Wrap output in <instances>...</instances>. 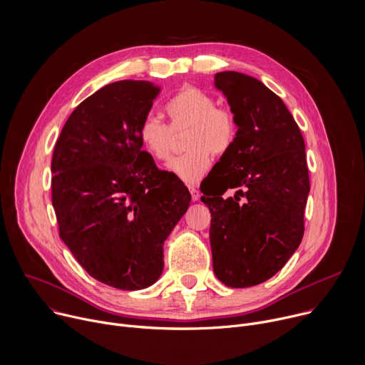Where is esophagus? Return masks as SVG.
<instances>
[{
  "label": "esophagus",
  "instance_id": "1",
  "mask_svg": "<svg viewBox=\"0 0 365 365\" xmlns=\"http://www.w3.org/2000/svg\"><path fill=\"white\" fill-rule=\"evenodd\" d=\"M189 192L192 195V200H197L200 197V193H199V190L195 186H189Z\"/></svg>",
  "mask_w": 365,
  "mask_h": 365
}]
</instances>
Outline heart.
Masks as SVG:
<instances>
[{
  "label": "heart",
  "mask_w": 365,
  "mask_h": 365,
  "mask_svg": "<svg viewBox=\"0 0 365 365\" xmlns=\"http://www.w3.org/2000/svg\"><path fill=\"white\" fill-rule=\"evenodd\" d=\"M169 124L147 115L138 125V140L153 159L166 162L173 153L176 135L187 131V151L170 163V170L183 182L200 180L212 166L214 154H227L237 140L234 114L217 107L215 98L196 86H183L165 106Z\"/></svg>",
  "instance_id": "b5f03b06"
}]
</instances>
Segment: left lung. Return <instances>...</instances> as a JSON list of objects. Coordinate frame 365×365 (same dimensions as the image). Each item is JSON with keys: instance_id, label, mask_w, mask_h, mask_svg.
<instances>
[{"instance_id": "left-lung-1", "label": "left lung", "mask_w": 365, "mask_h": 365, "mask_svg": "<svg viewBox=\"0 0 365 365\" xmlns=\"http://www.w3.org/2000/svg\"><path fill=\"white\" fill-rule=\"evenodd\" d=\"M215 85L238 131L200 200L212 217L215 276L230 287H251L282 270L303 238L310 190L304 141L284 102L258 79L228 71L217 73Z\"/></svg>"}]
</instances>
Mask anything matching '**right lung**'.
<instances>
[{
  "label": "right lung",
  "mask_w": 365,
  "mask_h": 365,
  "mask_svg": "<svg viewBox=\"0 0 365 365\" xmlns=\"http://www.w3.org/2000/svg\"><path fill=\"white\" fill-rule=\"evenodd\" d=\"M162 88L118 81L69 115L51 158V203L59 235L95 280L121 290L148 287L163 272V242L190 193L160 170L138 140Z\"/></svg>",
  "instance_id": "obj_1"
}]
</instances>
